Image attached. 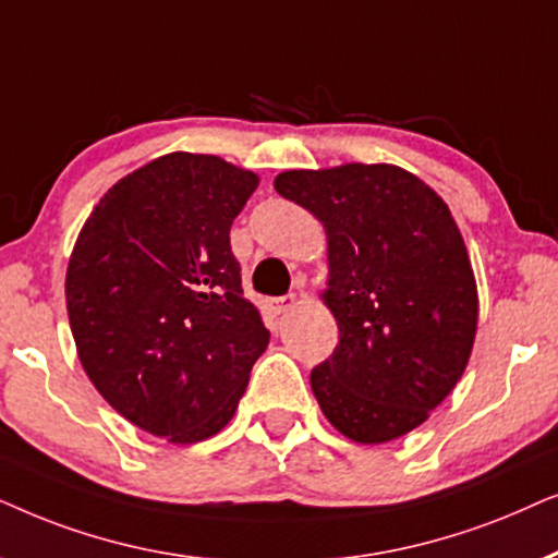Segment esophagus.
<instances>
[{
    "instance_id": "esophagus-1",
    "label": "esophagus",
    "mask_w": 558,
    "mask_h": 558,
    "mask_svg": "<svg viewBox=\"0 0 558 558\" xmlns=\"http://www.w3.org/2000/svg\"><path fill=\"white\" fill-rule=\"evenodd\" d=\"M295 295L291 293V295H283V299H272L270 301V311L275 316H280V314H288V311H291L293 306H295Z\"/></svg>"
}]
</instances>
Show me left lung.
I'll list each match as a JSON object with an SVG mask.
<instances>
[{
  "mask_svg": "<svg viewBox=\"0 0 558 558\" xmlns=\"http://www.w3.org/2000/svg\"><path fill=\"white\" fill-rule=\"evenodd\" d=\"M275 191L326 232L322 301L339 344L314 367L326 421L356 444L411 434L462 380L480 299L449 206L390 162L286 170Z\"/></svg>",
  "mask_w": 558,
  "mask_h": 558,
  "instance_id": "obj_1",
  "label": "left lung"
}]
</instances>
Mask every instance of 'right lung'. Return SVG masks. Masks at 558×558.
<instances>
[{"mask_svg":"<svg viewBox=\"0 0 558 558\" xmlns=\"http://www.w3.org/2000/svg\"><path fill=\"white\" fill-rule=\"evenodd\" d=\"M257 185L219 155H160L104 193L73 244L65 308L81 367L119 415L170 444L234 418L270 341L229 247Z\"/></svg>","mask_w":558,"mask_h":558,"instance_id":"right-lung-1","label":"right lung"}]
</instances>
